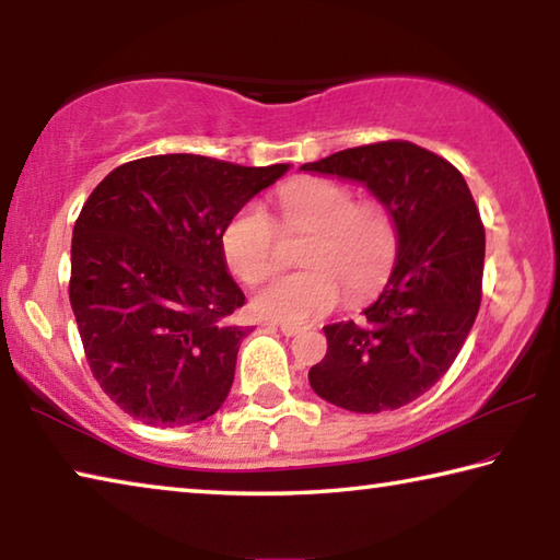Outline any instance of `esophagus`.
<instances>
[{"instance_id": "obj_1", "label": "esophagus", "mask_w": 560, "mask_h": 560, "mask_svg": "<svg viewBox=\"0 0 560 560\" xmlns=\"http://www.w3.org/2000/svg\"><path fill=\"white\" fill-rule=\"evenodd\" d=\"M279 330L283 336H299V334H303V326H296V324H279Z\"/></svg>"}]
</instances>
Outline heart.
<instances>
[{
  "instance_id": "1",
  "label": "heart",
  "mask_w": 560,
  "mask_h": 560,
  "mask_svg": "<svg viewBox=\"0 0 560 560\" xmlns=\"http://www.w3.org/2000/svg\"><path fill=\"white\" fill-rule=\"evenodd\" d=\"M281 224L311 232L301 252L306 269L281 273L254 296V311L283 324H308L334 311L343 287L353 299L371 296L390 273L400 234L387 205L355 202V192L328 177H303L277 195ZM277 222L261 205H244L222 230V254L234 277L261 281L273 267Z\"/></svg>"
}]
</instances>
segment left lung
Wrapping results in <instances>:
<instances>
[{
	"mask_svg": "<svg viewBox=\"0 0 560 560\" xmlns=\"http://www.w3.org/2000/svg\"><path fill=\"white\" fill-rule=\"evenodd\" d=\"M301 170L363 183L400 234L390 281L363 318L324 326L328 350L308 383L350 412L397 410L450 371L477 318L479 210L457 167L407 140L348 148Z\"/></svg>",
	"mask_w": 560,
	"mask_h": 560,
	"instance_id": "obj_1",
	"label": "left lung"
}]
</instances>
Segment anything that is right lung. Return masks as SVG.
<instances>
[{"label":"right lung","mask_w":560,"mask_h":560,"mask_svg":"<svg viewBox=\"0 0 560 560\" xmlns=\"http://www.w3.org/2000/svg\"><path fill=\"white\" fill-rule=\"evenodd\" d=\"M289 165L150 155L113 170L73 224L69 299L91 373L150 428L202 422L234 383L249 326L222 230Z\"/></svg>","instance_id":"add662e5"}]
</instances>
